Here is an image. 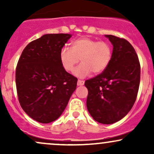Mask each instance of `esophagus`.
<instances>
[{"label": "esophagus", "mask_w": 154, "mask_h": 154, "mask_svg": "<svg viewBox=\"0 0 154 154\" xmlns=\"http://www.w3.org/2000/svg\"><path fill=\"white\" fill-rule=\"evenodd\" d=\"M84 84H85V81L84 80H80V79H78V80H77V85H78V86L83 85Z\"/></svg>", "instance_id": "34e87169"}]
</instances>
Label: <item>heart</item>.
Masks as SVG:
<instances>
[{"instance_id": "1", "label": "heart", "mask_w": 154, "mask_h": 154, "mask_svg": "<svg viewBox=\"0 0 154 154\" xmlns=\"http://www.w3.org/2000/svg\"><path fill=\"white\" fill-rule=\"evenodd\" d=\"M111 56L110 44L87 37L73 40L71 49L63 47L60 51V60L67 72L73 71L80 59L82 63L75 70V75L80 78L87 77L92 72H103L109 66Z\"/></svg>"}]
</instances>
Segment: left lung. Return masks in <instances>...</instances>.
I'll use <instances>...</instances> for the list:
<instances>
[{"label": "left lung", "mask_w": 154, "mask_h": 154, "mask_svg": "<svg viewBox=\"0 0 154 154\" xmlns=\"http://www.w3.org/2000/svg\"><path fill=\"white\" fill-rule=\"evenodd\" d=\"M113 45L109 66L100 75L87 79V108L98 122L110 125L131 110L137 98L140 65L135 49L127 40L106 35Z\"/></svg>", "instance_id": "left-lung-1"}]
</instances>
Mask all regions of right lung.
Masks as SVG:
<instances>
[{
    "mask_svg": "<svg viewBox=\"0 0 154 154\" xmlns=\"http://www.w3.org/2000/svg\"><path fill=\"white\" fill-rule=\"evenodd\" d=\"M72 37L47 34L23 50L16 69V85L22 109L40 123L57 119L77 88V77L66 72L60 51Z\"/></svg>",
    "mask_w": 154,
    "mask_h": 154,
    "instance_id": "1",
    "label": "right lung"
}]
</instances>
